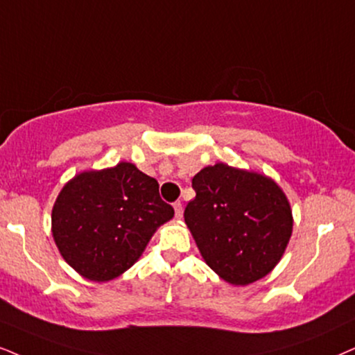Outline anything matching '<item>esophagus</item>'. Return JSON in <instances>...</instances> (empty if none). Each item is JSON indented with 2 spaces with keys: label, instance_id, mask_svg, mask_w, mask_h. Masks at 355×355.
<instances>
[{
  "label": "esophagus",
  "instance_id": "esophagus-1",
  "mask_svg": "<svg viewBox=\"0 0 355 355\" xmlns=\"http://www.w3.org/2000/svg\"><path fill=\"white\" fill-rule=\"evenodd\" d=\"M173 209H175V218L180 219L182 214H183V209H182V203H180V201H177V203H173Z\"/></svg>",
  "mask_w": 355,
  "mask_h": 355
}]
</instances>
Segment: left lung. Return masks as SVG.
<instances>
[{"label":"left lung","instance_id":"1","mask_svg":"<svg viewBox=\"0 0 355 355\" xmlns=\"http://www.w3.org/2000/svg\"><path fill=\"white\" fill-rule=\"evenodd\" d=\"M185 223L201 257L231 285H249L284 257L293 231L290 201L277 182L218 162L191 180Z\"/></svg>","mask_w":355,"mask_h":355}]
</instances>
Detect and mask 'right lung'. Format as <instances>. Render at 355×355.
<instances>
[{"label":"right lung","instance_id":"obj_1","mask_svg":"<svg viewBox=\"0 0 355 355\" xmlns=\"http://www.w3.org/2000/svg\"><path fill=\"white\" fill-rule=\"evenodd\" d=\"M173 208L155 178L131 162L75 175L52 208V236L62 257L92 282H110L137 262Z\"/></svg>","mask_w":355,"mask_h":355}]
</instances>
